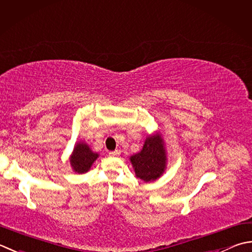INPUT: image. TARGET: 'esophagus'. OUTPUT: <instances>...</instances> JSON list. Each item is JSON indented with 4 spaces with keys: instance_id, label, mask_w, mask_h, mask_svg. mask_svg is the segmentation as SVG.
I'll use <instances>...</instances> for the list:
<instances>
[{
    "instance_id": "1",
    "label": "esophagus",
    "mask_w": 252,
    "mask_h": 252,
    "mask_svg": "<svg viewBox=\"0 0 252 252\" xmlns=\"http://www.w3.org/2000/svg\"><path fill=\"white\" fill-rule=\"evenodd\" d=\"M120 153L121 152L119 150H115V151H112V152H109V155L110 156H119Z\"/></svg>"
}]
</instances>
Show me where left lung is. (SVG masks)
Wrapping results in <instances>:
<instances>
[{
    "mask_svg": "<svg viewBox=\"0 0 252 252\" xmlns=\"http://www.w3.org/2000/svg\"><path fill=\"white\" fill-rule=\"evenodd\" d=\"M135 176L144 182L160 178L167 168V151L161 132L157 131L144 141L142 150L130 157Z\"/></svg>",
    "mask_w": 252,
    "mask_h": 252,
    "instance_id": "obj_1",
    "label": "left lung"
}]
</instances>
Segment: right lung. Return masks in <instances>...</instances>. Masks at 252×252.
Segmentation results:
<instances>
[{
  "label": "right lung",
  "instance_id": "right-lung-1",
  "mask_svg": "<svg viewBox=\"0 0 252 252\" xmlns=\"http://www.w3.org/2000/svg\"><path fill=\"white\" fill-rule=\"evenodd\" d=\"M99 154L96 152H93L90 145L86 142L80 141L75 143L72 154L70 156V164L74 172L78 175L86 174L91 169L94 161H95Z\"/></svg>",
  "mask_w": 252,
  "mask_h": 252
}]
</instances>
